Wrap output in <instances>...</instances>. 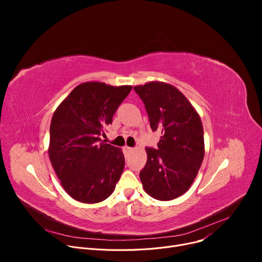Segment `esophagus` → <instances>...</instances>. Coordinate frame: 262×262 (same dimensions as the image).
Segmentation results:
<instances>
[{
  "label": "esophagus",
  "instance_id": "1",
  "mask_svg": "<svg viewBox=\"0 0 262 262\" xmlns=\"http://www.w3.org/2000/svg\"><path fill=\"white\" fill-rule=\"evenodd\" d=\"M124 150H125V151H127V152H132V151H134V150H135V149H134V148H132V147H127V146H125V147H124Z\"/></svg>",
  "mask_w": 262,
  "mask_h": 262
}]
</instances>
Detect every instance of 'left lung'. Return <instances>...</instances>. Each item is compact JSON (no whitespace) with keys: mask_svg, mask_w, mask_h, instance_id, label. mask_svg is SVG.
Returning a JSON list of instances; mask_svg holds the SVG:
<instances>
[{"mask_svg":"<svg viewBox=\"0 0 262 262\" xmlns=\"http://www.w3.org/2000/svg\"><path fill=\"white\" fill-rule=\"evenodd\" d=\"M134 89L145 104L151 129L163 134L158 150L145 148L147 162L140 172L144 191L157 200H173L190 189L203 162L201 118L171 84L155 81Z\"/></svg>","mask_w":262,"mask_h":262,"instance_id":"obj_1","label":"left lung"}]
</instances>
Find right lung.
<instances>
[{
  "label": "right lung",
  "mask_w": 262,
  "mask_h": 262,
  "mask_svg": "<svg viewBox=\"0 0 262 262\" xmlns=\"http://www.w3.org/2000/svg\"><path fill=\"white\" fill-rule=\"evenodd\" d=\"M132 88L82 83L54 112L49 158L63 189L74 200L98 203L114 192L124 156L121 148L100 142L99 137Z\"/></svg>",
  "instance_id": "add662e5"
}]
</instances>
